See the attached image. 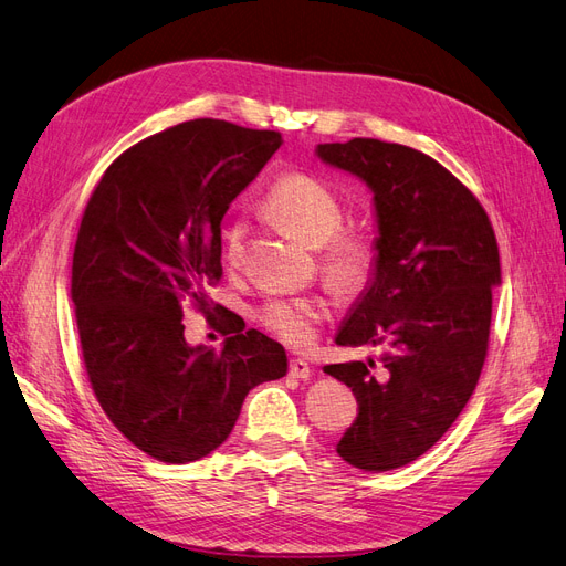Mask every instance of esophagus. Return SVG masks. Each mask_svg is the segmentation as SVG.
Returning a JSON list of instances; mask_svg holds the SVG:
<instances>
[{"instance_id": "obj_1", "label": "esophagus", "mask_w": 566, "mask_h": 566, "mask_svg": "<svg viewBox=\"0 0 566 566\" xmlns=\"http://www.w3.org/2000/svg\"><path fill=\"white\" fill-rule=\"evenodd\" d=\"M287 373L293 375V378H297V380H310L312 378V368H310V364L304 361V358H290Z\"/></svg>"}]
</instances>
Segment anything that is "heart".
I'll return each mask as SVG.
<instances>
[{
	"instance_id": "heart-1",
	"label": "heart",
	"mask_w": 566,
	"mask_h": 566,
	"mask_svg": "<svg viewBox=\"0 0 566 566\" xmlns=\"http://www.w3.org/2000/svg\"><path fill=\"white\" fill-rule=\"evenodd\" d=\"M262 212L302 243L318 248V269L337 293H361L375 276L380 260L378 238L366 224L342 227V200L321 179L304 172L283 175L262 198ZM221 256L229 269L243 266L245 224L241 219H233L221 235ZM252 318L269 335L302 349L312 345L318 325L331 318V302L321 295L266 297L254 306Z\"/></svg>"
}]
</instances>
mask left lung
Returning <instances> with one entry per match:
<instances>
[{
  "instance_id": "1",
  "label": "left lung",
  "mask_w": 566,
  "mask_h": 566,
  "mask_svg": "<svg viewBox=\"0 0 566 566\" xmlns=\"http://www.w3.org/2000/svg\"><path fill=\"white\" fill-rule=\"evenodd\" d=\"M318 156L375 193L378 269L335 342L382 347V370L373 358L323 370L358 403L339 458L385 472L430 451L472 397L489 352L499 243L470 188L416 148L358 136L321 144Z\"/></svg>"
}]
</instances>
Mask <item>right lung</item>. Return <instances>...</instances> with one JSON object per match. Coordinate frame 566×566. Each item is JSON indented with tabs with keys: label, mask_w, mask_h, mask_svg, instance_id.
<instances>
[{
	"label": "right lung",
	"mask_w": 566,
	"mask_h": 566,
	"mask_svg": "<svg viewBox=\"0 0 566 566\" xmlns=\"http://www.w3.org/2000/svg\"><path fill=\"white\" fill-rule=\"evenodd\" d=\"M283 144L281 132L188 119L134 144L82 214L71 295L84 368L108 420L163 462H193L231 434L248 391L287 370L260 331L188 347L184 306L235 321L208 297L221 281V217Z\"/></svg>",
	"instance_id": "obj_1"
}]
</instances>
